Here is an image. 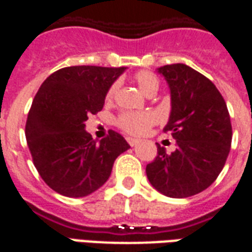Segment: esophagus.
Masks as SVG:
<instances>
[{"label": "esophagus", "instance_id": "obj_1", "mask_svg": "<svg viewBox=\"0 0 252 252\" xmlns=\"http://www.w3.org/2000/svg\"><path fill=\"white\" fill-rule=\"evenodd\" d=\"M126 141H128V144L131 145V147H135L136 144H139V140L137 139H132V137H126Z\"/></svg>", "mask_w": 252, "mask_h": 252}]
</instances>
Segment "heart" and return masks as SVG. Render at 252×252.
Segmentation results:
<instances>
[{
  "instance_id": "b5f03b06",
  "label": "heart",
  "mask_w": 252,
  "mask_h": 252,
  "mask_svg": "<svg viewBox=\"0 0 252 252\" xmlns=\"http://www.w3.org/2000/svg\"><path fill=\"white\" fill-rule=\"evenodd\" d=\"M135 81L139 88L147 96H154L159 91V79L150 70H141L135 74ZM119 83L115 81L107 89L105 93V101L111 102L116 96ZM156 123V117L152 112H121L115 119V124L121 131L131 136H141L150 131L152 126Z\"/></svg>"
}]
</instances>
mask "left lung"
<instances>
[{
    "label": "left lung",
    "mask_w": 252,
    "mask_h": 252,
    "mask_svg": "<svg viewBox=\"0 0 252 252\" xmlns=\"http://www.w3.org/2000/svg\"><path fill=\"white\" fill-rule=\"evenodd\" d=\"M171 89L172 111L164 128L176 140L167 154L158 144V155L147 164V178L169 197H188L210 187L230 154L232 126L220 92L211 80L184 64L159 68Z\"/></svg>",
    "instance_id": "8db88e82"
}]
</instances>
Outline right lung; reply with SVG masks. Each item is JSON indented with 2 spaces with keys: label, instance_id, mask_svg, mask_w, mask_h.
<instances>
[{
  "label": "right lung",
  "instance_id": "1",
  "mask_svg": "<svg viewBox=\"0 0 252 252\" xmlns=\"http://www.w3.org/2000/svg\"><path fill=\"white\" fill-rule=\"evenodd\" d=\"M124 69L66 66L41 84L25 136L34 167L56 192L69 197L94 192L108 180L117 156L129 148L112 129L100 143L84 129L88 116L101 111L107 89Z\"/></svg>",
  "mask_w": 252,
  "mask_h": 252
}]
</instances>
